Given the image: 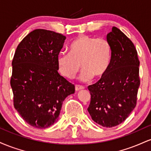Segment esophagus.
<instances>
[{
  "label": "esophagus",
  "mask_w": 151,
  "mask_h": 151,
  "mask_svg": "<svg viewBox=\"0 0 151 151\" xmlns=\"http://www.w3.org/2000/svg\"><path fill=\"white\" fill-rule=\"evenodd\" d=\"M84 89V86H80V85H75V90L77 91H79V90H81V89Z\"/></svg>",
  "instance_id": "esophagus-1"
}]
</instances>
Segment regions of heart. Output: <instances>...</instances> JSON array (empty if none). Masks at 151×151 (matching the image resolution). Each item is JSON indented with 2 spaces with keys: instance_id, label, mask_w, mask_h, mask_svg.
<instances>
[{
  "instance_id": "obj_1",
  "label": "heart",
  "mask_w": 151,
  "mask_h": 151,
  "mask_svg": "<svg viewBox=\"0 0 151 151\" xmlns=\"http://www.w3.org/2000/svg\"><path fill=\"white\" fill-rule=\"evenodd\" d=\"M69 54L61 53L58 58L60 73L72 79L80 70L81 80L99 79L106 73L111 61V47L104 38L79 35L69 46Z\"/></svg>"
}]
</instances>
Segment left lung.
Listing matches in <instances>:
<instances>
[{"mask_svg": "<svg viewBox=\"0 0 151 151\" xmlns=\"http://www.w3.org/2000/svg\"><path fill=\"white\" fill-rule=\"evenodd\" d=\"M106 39L111 61L106 73L88 86L91 101L87 110L94 122L111 128L125 121L136 107L140 62L132 41L119 28L112 27Z\"/></svg>", "mask_w": 151, "mask_h": 151, "instance_id": "8db88e82", "label": "left lung"}]
</instances>
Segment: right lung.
<instances>
[{
    "label": "right lung",
    "mask_w": 151,
    "mask_h": 151,
    "mask_svg": "<svg viewBox=\"0 0 151 151\" xmlns=\"http://www.w3.org/2000/svg\"><path fill=\"white\" fill-rule=\"evenodd\" d=\"M65 39L54 31L37 29L22 39L13 57V104L22 119L37 129L53 125L63 101L75 91L74 84L58 72V58Z\"/></svg>",
    "instance_id": "1"
}]
</instances>
